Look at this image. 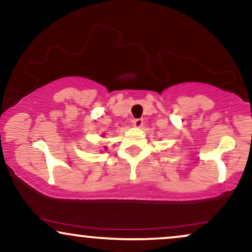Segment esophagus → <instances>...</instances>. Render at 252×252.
<instances>
[{"label": "esophagus", "mask_w": 252, "mask_h": 252, "mask_svg": "<svg viewBox=\"0 0 252 252\" xmlns=\"http://www.w3.org/2000/svg\"><path fill=\"white\" fill-rule=\"evenodd\" d=\"M132 124L135 128H141L143 126V119H135L132 121Z\"/></svg>", "instance_id": "1"}]
</instances>
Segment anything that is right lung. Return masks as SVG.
<instances>
[{"mask_svg": "<svg viewBox=\"0 0 252 252\" xmlns=\"http://www.w3.org/2000/svg\"><path fill=\"white\" fill-rule=\"evenodd\" d=\"M103 136H104V133H103ZM103 148H104V149H107V146H103Z\"/></svg>", "mask_w": 252, "mask_h": 252, "instance_id": "add662e5", "label": "right lung"}]
</instances>
